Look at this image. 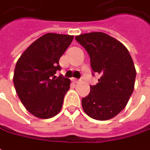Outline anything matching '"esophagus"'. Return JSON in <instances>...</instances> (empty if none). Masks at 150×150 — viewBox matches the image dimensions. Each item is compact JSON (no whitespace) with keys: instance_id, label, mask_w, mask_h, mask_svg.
<instances>
[{"instance_id":"esophagus-1","label":"esophagus","mask_w":150,"mask_h":150,"mask_svg":"<svg viewBox=\"0 0 150 150\" xmlns=\"http://www.w3.org/2000/svg\"><path fill=\"white\" fill-rule=\"evenodd\" d=\"M73 82H75V83H78V82L80 81V80H78V79H75V78H72V80H71Z\"/></svg>"}]
</instances>
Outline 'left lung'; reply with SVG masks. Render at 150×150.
I'll return each instance as SVG.
<instances>
[{
  "label": "left lung",
  "instance_id": "8db88e82",
  "mask_svg": "<svg viewBox=\"0 0 150 150\" xmlns=\"http://www.w3.org/2000/svg\"><path fill=\"white\" fill-rule=\"evenodd\" d=\"M75 39L87 51L93 72L101 75L82 98L83 110L96 120L111 119L123 110L134 91L136 69L132 57L122 42L104 33H84Z\"/></svg>",
  "mask_w": 150,
  "mask_h": 150
}]
</instances>
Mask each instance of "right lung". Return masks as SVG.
Segmentation results:
<instances>
[{"label": "right lung", "mask_w": 150, "mask_h": 150, "mask_svg": "<svg viewBox=\"0 0 150 150\" xmlns=\"http://www.w3.org/2000/svg\"><path fill=\"white\" fill-rule=\"evenodd\" d=\"M74 36L46 33L33 42L16 62L13 83L26 109L38 118L47 119L59 113L70 81L54 75Z\"/></svg>", "instance_id": "right-lung-1"}]
</instances>
